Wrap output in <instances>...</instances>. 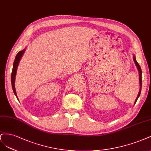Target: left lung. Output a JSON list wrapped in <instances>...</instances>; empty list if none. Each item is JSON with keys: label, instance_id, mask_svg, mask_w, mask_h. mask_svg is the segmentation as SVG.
Returning a JSON list of instances; mask_svg holds the SVG:
<instances>
[{"label": "left lung", "instance_id": "left-lung-1", "mask_svg": "<svg viewBox=\"0 0 151 151\" xmlns=\"http://www.w3.org/2000/svg\"><path fill=\"white\" fill-rule=\"evenodd\" d=\"M133 59H134V62H135V64L136 66H137V69H138V71H139V78H139V81H140V90H139V94H138V95H137V99H136V100H135V104L136 101H137L138 98H139V96H140V91H141V88H142V70H141L140 66V65H139V63H137V61H136L135 57L134 56H133Z\"/></svg>", "mask_w": 151, "mask_h": 151}]
</instances>
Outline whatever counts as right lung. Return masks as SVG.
Here are the masks:
<instances>
[{"label": "right lung", "instance_id": "1", "mask_svg": "<svg viewBox=\"0 0 151 151\" xmlns=\"http://www.w3.org/2000/svg\"><path fill=\"white\" fill-rule=\"evenodd\" d=\"M26 50L24 49L21 51H19L15 58V60L14 61V64H13V68H12V73H11V83H12V90L14 94L16 96L17 99V94H16V89H15V78H16V72H17V66L19 65V61L21 60V58H22L23 54L25 52Z\"/></svg>", "mask_w": 151, "mask_h": 151}]
</instances>
